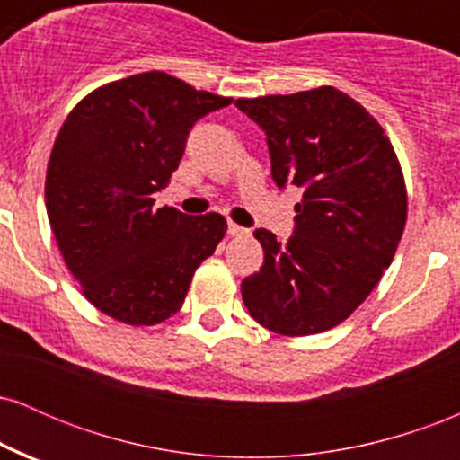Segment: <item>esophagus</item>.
Masks as SVG:
<instances>
[{"instance_id":"34e87169","label":"esophagus","mask_w":460,"mask_h":460,"mask_svg":"<svg viewBox=\"0 0 460 460\" xmlns=\"http://www.w3.org/2000/svg\"><path fill=\"white\" fill-rule=\"evenodd\" d=\"M248 234H251V231L244 229V226H240V225H235V223H229V235L231 237H244Z\"/></svg>"}]
</instances>
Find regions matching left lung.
<instances>
[{
    "mask_svg": "<svg viewBox=\"0 0 460 460\" xmlns=\"http://www.w3.org/2000/svg\"><path fill=\"white\" fill-rule=\"evenodd\" d=\"M235 105L266 131L274 181L303 188L288 242L255 231L263 266L242 281L248 314L277 335L329 331L376 288L404 234L409 200L392 140L332 86Z\"/></svg>",
    "mask_w": 460,
    "mask_h": 460,
    "instance_id": "8db88e82",
    "label": "left lung"
}]
</instances>
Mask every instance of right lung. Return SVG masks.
Listing matches in <instances>:
<instances>
[{"instance_id": "obj_1", "label": "right lung", "mask_w": 460, "mask_h": 460, "mask_svg": "<svg viewBox=\"0 0 460 460\" xmlns=\"http://www.w3.org/2000/svg\"><path fill=\"white\" fill-rule=\"evenodd\" d=\"M231 103L146 71L94 88L58 131L45 205L58 248L93 307L131 326L181 309L197 268L226 234L220 214L153 208L200 116Z\"/></svg>"}]
</instances>
